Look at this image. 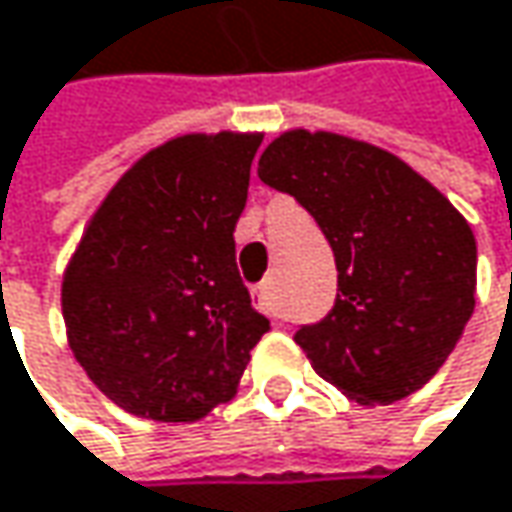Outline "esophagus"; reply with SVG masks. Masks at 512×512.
Instances as JSON below:
<instances>
[{
    "label": "esophagus",
    "mask_w": 512,
    "mask_h": 512,
    "mask_svg": "<svg viewBox=\"0 0 512 512\" xmlns=\"http://www.w3.org/2000/svg\"><path fill=\"white\" fill-rule=\"evenodd\" d=\"M252 296H255V304L263 310V313H269V316H284L281 313V302H278V287H275V278H266L260 287L252 290Z\"/></svg>",
    "instance_id": "1"
}]
</instances>
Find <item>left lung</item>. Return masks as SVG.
I'll return each instance as SVG.
<instances>
[{
	"label": "left lung",
	"mask_w": 512,
	"mask_h": 512,
	"mask_svg": "<svg viewBox=\"0 0 512 512\" xmlns=\"http://www.w3.org/2000/svg\"><path fill=\"white\" fill-rule=\"evenodd\" d=\"M337 260V299L296 343L319 378L360 404L425 387L475 310L478 246L440 190L395 155L328 131H287L257 163Z\"/></svg>",
	"instance_id": "8db88e82"
}]
</instances>
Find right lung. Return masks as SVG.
<instances>
[{
	"instance_id": "1",
	"label": "right lung",
	"mask_w": 512,
	"mask_h": 512,
	"mask_svg": "<svg viewBox=\"0 0 512 512\" xmlns=\"http://www.w3.org/2000/svg\"><path fill=\"white\" fill-rule=\"evenodd\" d=\"M260 134H184L93 213L61 307L75 360L122 410L196 422L237 393L269 331L234 255Z\"/></svg>"
}]
</instances>
